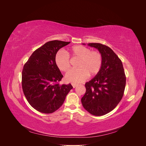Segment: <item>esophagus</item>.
Returning a JSON list of instances; mask_svg holds the SVG:
<instances>
[{
    "label": "esophagus",
    "mask_w": 146,
    "mask_h": 146,
    "mask_svg": "<svg viewBox=\"0 0 146 146\" xmlns=\"http://www.w3.org/2000/svg\"><path fill=\"white\" fill-rule=\"evenodd\" d=\"M78 85V84H76V83H72V86L74 88H76L77 86Z\"/></svg>",
    "instance_id": "34e87169"
}]
</instances>
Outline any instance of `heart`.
<instances>
[{"instance_id": "1", "label": "heart", "mask_w": 146, "mask_h": 146, "mask_svg": "<svg viewBox=\"0 0 146 146\" xmlns=\"http://www.w3.org/2000/svg\"><path fill=\"white\" fill-rule=\"evenodd\" d=\"M69 54L79 60L77 63L78 68L72 69L66 73V81L71 83H80L86 80L90 76L98 74L102 66V56L96 50L91 49L83 46H76L69 50ZM55 64L60 70L65 72L70 68L69 56L66 52L59 50L55 56Z\"/></svg>"}]
</instances>
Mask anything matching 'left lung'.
<instances>
[{"label":"left lung","instance_id":"left-lung-1","mask_svg":"<svg viewBox=\"0 0 146 146\" xmlns=\"http://www.w3.org/2000/svg\"><path fill=\"white\" fill-rule=\"evenodd\" d=\"M88 46L99 51L102 56V66L99 72L85 83L86 92L81 101L84 108L90 114L103 116L120 102L126 77L121 60L111 48L100 43H89Z\"/></svg>","mask_w":146,"mask_h":146}]
</instances>
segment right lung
Here are the masks:
<instances>
[{
    "label": "right lung",
    "instance_id": "right-lung-1",
    "mask_svg": "<svg viewBox=\"0 0 146 146\" xmlns=\"http://www.w3.org/2000/svg\"><path fill=\"white\" fill-rule=\"evenodd\" d=\"M70 42L48 41L38 48L24 64L22 87L28 102L37 111L49 114L63 105L73 87L71 84L60 85L63 76L55 62L59 49Z\"/></svg>",
    "mask_w": 146,
    "mask_h": 146
}]
</instances>
